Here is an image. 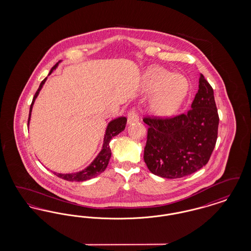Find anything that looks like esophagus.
<instances>
[{"instance_id":"obj_1","label":"esophagus","mask_w":251,"mask_h":251,"mask_svg":"<svg viewBox=\"0 0 251 251\" xmlns=\"http://www.w3.org/2000/svg\"><path fill=\"white\" fill-rule=\"evenodd\" d=\"M139 120V116L136 113V111L134 109H132L128 113V124H131L132 122H136Z\"/></svg>"}]
</instances>
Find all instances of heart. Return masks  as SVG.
<instances>
[{
	"mask_svg": "<svg viewBox=\"0 0 251 251\" xmlns=\"http://www.w3.org/2000/svg\"><path fill=\"white\" fill-rule=\"evenodd\" d=\"M144 86L149 93L157 92L151 105L153 112L161 117L174 115L188 95L190 87L184 76L161 68H152L147 72Z\"/></svg>",
	"mask_w": 251,
	"mask_h": 251,
	"instance_id": "b5f03b06",
	"label": "heart"
}]
</instances>
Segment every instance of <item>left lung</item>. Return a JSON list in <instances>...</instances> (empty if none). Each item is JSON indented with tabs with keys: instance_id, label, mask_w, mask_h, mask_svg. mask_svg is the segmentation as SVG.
Masks as SVG:
<instances>
[{
	"instance_id": "8db88e82",
	"label": "left lung",
	"mask_w": 251,
	"mask_h": 251,
	"mask_svg": "<svg viewBox=\"0 0 251 251\" xmlns=\"http://www.w3.org/2000/svg\"><path fill=\"white\" fill-rule=\"evenodd\" d=\"M144 161L156 176L177 179L204 167L215 149L219 118L214 90L201 74L191 109L171 119L146 118Z\"/></svg>"
}]
</instances>
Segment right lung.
Here are the masks:
<instances>
[{"label": "right lung", "mask_w": 251, "mask_h": 251, "mask_svg": "<svg viewBox=\"0 0 251 251\" xmlns=\"http://www.w3.org/2000/svg\"><path fill=\"white\" fill-rule=\"evenodd\" d=\"M58 66V63L52 67V69L50 70V72L49 73V75H50L53 71L56 70ZM48 75V76H49ZM47 81V77L41 82V84L39 85L37 91L35 94V97L33 99L31 107H30V112H29V120H28V126L30 123V119H31V113H32V109H33V105L35 103L37 96L39 94L40 90L42 89L43 85L45 84V82ZM127 123V119L125 117H120L118 119L111 120L108 123L106 130H105V133H104V138H103V145L101 148V151L99 152V154L96 156L95 159L91 162V164L88 167H85L83 170L78 171V172H74V173H67V174H63V173H56L53 172L56 176H58L59 178L69 181H84V180H87V179H92L95 178L97 176H99L100 173H102L108 166L109 160L111 158V149L109 147V143L110 140L118 135L120 132L124 131L125 126Z\"/></svg>", "instance_id": "add662e5"}]
</instances>
